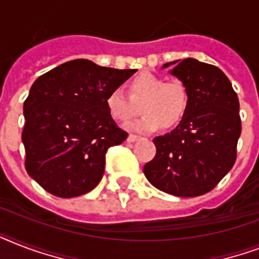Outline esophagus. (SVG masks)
I'll return each instance as SVG.
<instances>
[{
    "label": "esophagus",
    "instance_id": "34e87169",
    "mask_svg": "<svg viewBox=\"0 0 259 259\" xmlns=\"http://www.w3.org/2000/svg\"><path fill=\"white\" fill-rule=\"evenodd\" d=\"M140 136H136V134H129V137H127V141L129 142H136L140 140Z\"/></svg>",
    "mask_w": 259,
    "mask_h": 259
}]
</instances>
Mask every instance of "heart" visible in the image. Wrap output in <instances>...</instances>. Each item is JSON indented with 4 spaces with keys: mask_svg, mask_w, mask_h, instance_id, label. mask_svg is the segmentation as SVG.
<instances>
[{
    "mask_svg": "<svg viewBox=\"0 0 259 259\" xmlns=\"http://www.w3.org/2000/svg\"><path fill=\"white\" fill-rule=\"evenodd\" d=\"M129 95L114 90L106 98V107L114 121L126 123L140 113L142 117L127 127L136 132H153L176 127L188 111L189 93L181 80H170L150 72H141L127 84Z\"/></svg>",
    "mask_w": 259,
    "mask_h": 259,
    "instance_id": "heart-1",
    "label": "heart"
}]
</instances>
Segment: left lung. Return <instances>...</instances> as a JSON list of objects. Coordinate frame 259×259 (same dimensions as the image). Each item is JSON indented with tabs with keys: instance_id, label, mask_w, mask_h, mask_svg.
I'll return each instance as SVG.
<instances>
[{
	"instance_id": "8db88e82",
	"label": "left lung",
	"mask_w": 259,
	"mask_h": 259,
	"mask_svg": "<svg viewBox=\"0 0 259 259\" xmlns=\"http://www.w3.org/2000/svg\"><path fill=\"white\" fill-rule=\"evenodd\" d=\"M170 74L189 93L188 111L170 133L156 137V156L146 162L149 183L175 196H200L212 191L237 160L241 136L239 101L231 82L218 67L184 59Z\"/></svg>"
}]
</instances>
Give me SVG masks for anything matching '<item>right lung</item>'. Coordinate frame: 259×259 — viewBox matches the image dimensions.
Wrapping results in <instances>:
<instances>
[{
	"label": "right lung",
	"mask_w": 259,
	"mask_h": 259,
	"mask_svg": "<svg viewBox=\"0 0 259 259\" xmlns=\"http://www.w3.org/2000/svg\"><path fill=\"white\" fill-rule=\"evenodd\" d=\"M134 72L76 59L36 79L24 102L22 142L26 172L47 192L75 197L99 184L109 148L127 138L106 98Z\"/></svg>",
	"instance_id": "obj_1"
}]
</instances>
